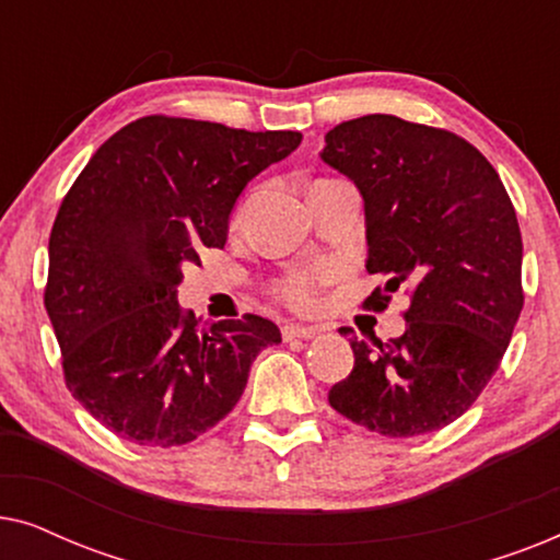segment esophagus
Listing matches in <instances>:
<instances>
[{"label":"esophagus","mask_w":560,"mask_h":560,"mask_svg":"<svg viewBox=\"0 0 560 560\" xmlns=\"http://www.w3.org/2000/svg\"><path fill=\"white\" fill-rule=\"evenodd\" d=\"M318 334H320L318 326H295V324L282 326V339H285V341H293V339H313V336H318Z\"/></svg>","instance_id":"1"}]
</instances>
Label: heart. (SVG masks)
<instances>
[{"label":"heart","instance_id":"obj_1","mask_svg":"<svg viewBox=\"0 0 560 560\" xmlns=\"http://www.w3.org/2000/svg\"><path fill=\"white\" fill-rule=\"evenodd\" d=\"M328 278H331V272L326 267L293 272L278 285V298L285 305H290V308L311 311L318 303V290Z\"/></svg>","mask_w":560,"mask_h":560}]
</instances>
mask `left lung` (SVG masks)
<instances>
[{"mask_svg":"<svg viewBox=\"0 0 560 560\" xmlns=\"http://www.w3.org/2000/svg\"><path fill=\"white\" fill-rule=\"evenodd\" d=\"M324 163L364 198L370 275L364 308L410 295L405 334L359 341L354 370L328 389L351 423L389 439L462 418L500 366L523 311V236L492 163L448 129L366 114L326 135Z\"/></svg>","mask_w":560,"mask_h":560,"instance_id":"8db88e82","label":"left lung"}]
</instances>
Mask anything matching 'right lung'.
Returning <instances> with one entry per match:
<instances>
[{
	"mask_svg": "<svg viewBox=\"0 0 560 560\" xmlns=\"http://www.w3.org/2000/svg\"><path fill=\"white\" fill-rule=\"evenodd\" d=\"M301 132L219 121H129L73 180L48 244L45 311L66 387L119 439L183 446L226 418L280 328L255 313L198 328L175 301L183 267L224 247L247 183Z\"/></svg>",
	"mask_w": 560,
	"mask_h": 560,
	"instance_id": "obj_1",
	"label": "right lung"
}]
</instances>
